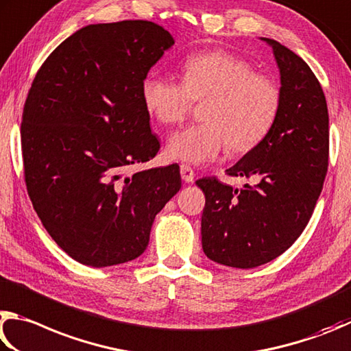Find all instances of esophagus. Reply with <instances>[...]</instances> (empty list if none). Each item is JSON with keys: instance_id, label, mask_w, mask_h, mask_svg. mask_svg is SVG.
I'll use <instances>...</instances> for the list:
<instances>
[{"instance_id": "obj_1", "label": "esophagus", "mask_w": 351, "mask_h": 351, "mask_svg": "<svg viewBox=\"0 0 351 351\" xmlns=\"http://www.w3.org/2000/svg\"><path fill=\"white\" fill-rule=\"evenodd\" d=\"M180 176H182V180L186 182V183H191L194 182V171L189 165H180Z\"/></svg>"}]
</instances>
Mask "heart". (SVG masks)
I'll return each mask as SVG.
<instances>
[{
  "instance_id": "1",
  "label": "heart",
  "mask_w": 351,
  "mask_h": 351,
  "mask_svg": "<svg viewBox=\"0 0 351 351\" xmlns=\"http://www.w3.org/2000/svg\"><path fill=\"white\" fill-rule=\"evenodd\" d=\"M180 77L182 83L149 72L140 88L145 110L160 125H174L189 112L193 101H204L202 123L169 137L166 154L171 158L197 165L216 160L225 147L231 154L248 152L279 119V84L234 53H194L182 63Z\"/></svg>"
}]
</instances>
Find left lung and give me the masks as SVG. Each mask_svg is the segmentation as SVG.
<instances>
[{
    "instance_id": "left-lung-1",
    "label": "left lung",
    "mask_w": 351,
    "mask_h": 351,
    "mask_svg": "<svg viewBox=\"0 0 351 351\" xmlns=\"http://www.w3.org/2000/svg\"><path fill=\"white\" fill-rule=\"evenodd\" d=\"M280 72L282 108L265 138L226 174L256 185L236 189L204 177L202 248L220 265L254 268L296 242L315 211L328 166V109L310 66L271 38Z\"/></svg>"
}]
</instances>
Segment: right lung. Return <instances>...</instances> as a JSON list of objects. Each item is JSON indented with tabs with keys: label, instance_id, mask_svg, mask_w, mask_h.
Segmentation results:
<instances>
[{
	"label": "right lung",
	"instance_id": "add662e5",
	"mask_svg": "<svg viewBox=\"0 0 351 351\" xmlns=\"http://www.w3.org/2000/svg\"><path fill=\"white\" fill-rule=\"evenodd\" d=\"M172 45L152 21L89 24L49 55L30 86L21 121L27 194L51 237L83 265L138 257L182 186L179 165L123 177L160 149L140 88Z\"/></svg>",
	"mask_w": 351,
	"mask_h": 351
}]
</instances>
